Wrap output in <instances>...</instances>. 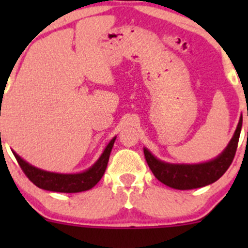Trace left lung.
<instances>
[{
	"label": "left lung",
	"mask_w": 248,
	"mask_h": 248,
	"mask_svg": "<svg viewBox=\"0 0 248 248\" xmlns=\"http://www.w3.org/2000/svg\"><path fill=\"white\" fill-rule=\"evenodd\" d=\"M241 127L242 116L240 117L236 131L228 146L212 161L199 164H171L157 159L147 149H144L145 159L151 171L162 184L175 189L201 188L217 181L231 167L237 149Z\"/></svg>",
	"instance_id": "left-lung-1"
}]
</instances>
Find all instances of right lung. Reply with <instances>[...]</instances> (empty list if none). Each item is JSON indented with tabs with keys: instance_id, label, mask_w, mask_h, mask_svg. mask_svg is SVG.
Returning <instances> with one entry per match:
<instances>
[{
	"instance_id": "add662e5",
	"label": "right lung",
	"mask_w": 248,
	"mask_h": 248,
	"mask_svg": "<svg viewBox=\"0 0 248 248\" xmlns=\"http://www.w3.org/2000/svg\"><path fill=\"white\" fill-rule=\"evenodd\" d=\"M116 137H114L107 147L104 149L103 154L98 158V161L89 168L87 170L78 174H60V172H51L42 169L36 168L27 163L26 161L21 158L19 155L13 151L20 168L25 172L30 181L33 182L37 187L42 189L51 192H61V193H78V192H84L87 189H91L96 186L97 182L102 179L107 166H108L110 152Z\"/></svg>"
}]
</instances>
